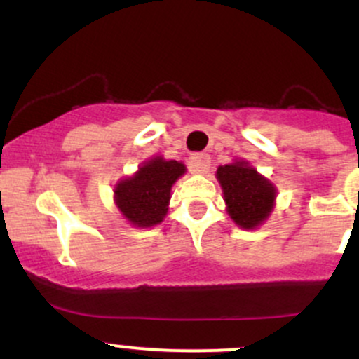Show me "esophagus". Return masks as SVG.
I'll list each match as a JSON object with an SVG mask.
<instances>
[{
  "label": "esophagus",
  "instance_id": "34e87169",
  "mask_svg": "<svg viewBox=\"0 0 359 359\" xmlns=\"http://www.w3.org/2000/svg\"><path fill=\"white\" fill-rule=\"evenodd\" d=\"M209 165H211V158L208 154H192L189 158V168L194 174H205Z\"/></svg>",
  "mask_w": 359,
  "mask_h": 359
}]
</instances>
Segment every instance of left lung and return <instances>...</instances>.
Instances as JSON below:
<instances>
[{"mask_svg":"<svg viewBox=\"0 0 359 359\" xmlns=\"http://www.w3.org/2000/svg\"><path fill=\"white\" fill-rule=\"evenodd\" d=\"M228 212L238 226L253 229L269 217L273 208L275 187L245 162L217 168Z\"/></svg>","mask_w":359,"mask_h":359,"instance_id":"1","label":"left lung"}]
</instances>
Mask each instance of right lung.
Returning a JSON list of instances; mask_svg holds the SVG:
<instances>
[{"instance_id":"right-lung-1","label":"right lung","mask_w":359,"mask_h":359,"mask_svg":"<svg viewBox=\"0 0 359 359\" xmlns=\"http://www.w3.org/2000/svg\"><path fill=\"white\" fill-rule=\"evenodd\" d=\"M185 172L184 163L160 156L147 162L130 179L121 180L114 189L116 204L123 216L138 228L162 222L170 201V189Z\"/></svg>"}]
</instances>
